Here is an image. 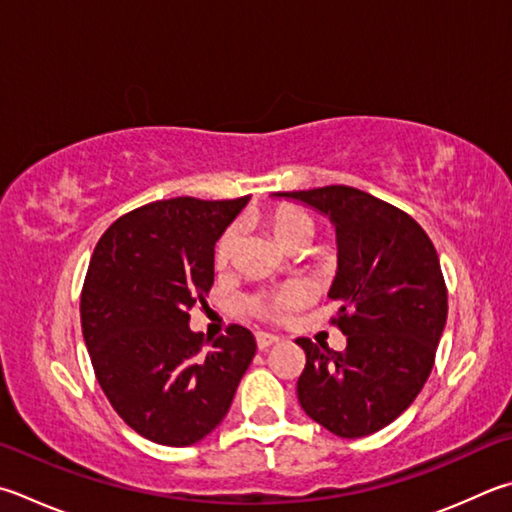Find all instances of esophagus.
Returning <instances> with one entry per match:
<instances>
[{
    "label": "esophagus",
    "mask_w": 512,
    "mask_h": 512,
    "mask_svg": "<svg viewBox=\"0 0 512 512\" xmlns=\"http://www.w3.org/2000/svg\"><path fill=\"white\" fill-rule=\"evenodd\" d=\"M280 342V338L277 336H271V333H257V349L259 351H266L268 347H273Z\"/></svg>",
    "instance_id": "34e87169"
}]
</instances>
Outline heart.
<instances>
[{"mask_svg":"<svg viewBox=\"0 0 512 512\" xmlns=\"http://www.w3.org/2000/svg\"><path fill=\"white\" fill-rule=\"evenodd\" d=\"M266 224L271 226L273 235L282 241L284 246L291 244H306V239L311 237L313 232V221L306 215L304 210L293 208V206H280L275 208L271 215L266 217ZM239 241V230L235 226L226 228L221 232V237L215 244V264L221 268L226 266L232 255H235ZM309 288L304 284H286L280 291L275 293H264V295H255L253 300H248V311L257 315L262 320H271V322H284L288 315H291L295 309H300L306 302H309Z\"/></svg>","mask_w":512,"mask_h":512,"instance_id":"b5f03b06","label":"heart"}]
</instances>
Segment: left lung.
Listing matches in <instances>:
<instances>
[{"mask_svg":"<svg viewBox=\"0 0 512 512\" xmlns=\"http://www.w3.org/2000/svg\"><path fill=\"white\" fill-rule=\"evenodd\" d=\"M273 197L302 201L336 226L338 273L329 297L347 349L300 338L306 365L297 398L315 423L342 439L383 430L421 392L448 318L439 255L407 215L349 185Z\"/></svg>","mask_w":512,"mask_h":512,"instance_id":"1","label":"left lung"}]
</instances>
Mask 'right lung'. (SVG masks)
I'll return each instance as SVG.
<instances>
[{
    "label": "right lung",
    "instance_id": "obj_1",
    "mask_svg": "<svg viewBox=\"0 0 512 512\" xmlns=\"http://www.w3.org/2000/svg\"><path fill=\"white\" fill-rule=\"evenodd\" d=\"M250 197L147 203L96 244L80 297L82 336L102 392L145 439L172 448L201 441L224 421L255 336L230 324L203 351L190 309L215 282V244Z\"/></svg>",
    "mask_w": 512,
    "mask_h": 512
}]
</instances>
